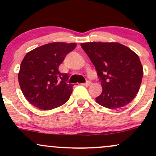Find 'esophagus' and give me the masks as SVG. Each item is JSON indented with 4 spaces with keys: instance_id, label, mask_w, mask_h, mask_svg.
Returning a JSON list of instances; mask_svg holds the SVG:
<instances>
[{
    "instance_id": "esophagus-1",
    "label": "esophagus",
    "mask_w": 156,
    "mask_h": 156,
    "mask_svg": "<svg viewBox=\"0 0 156 156\" xmlns=\"http://www.w3.org/2000/svg\"><path fill=\"white\" fill-rule=\"evenodd\" d=\"M91 84H92V82L89 81V80H87V81L86 82V83H83V86H86V87H89V86H90Z\"/></svg>"
}]
</instances>
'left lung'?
Returning <instances> with one entry per match:
<instances>
[{"label":"left lung","mask_w":156,"mask_h":156,"mask_svg":"<svg viewBox=\"0 0 156 156\" xmlns=\"http://www.w3.org/2000/svg\"><path fill=\"white\" fill-rule=\"evenodd\" d=\"M80 46L95 67L103 87L97 103L114 109L133 101L143 76V67L136 53L117 42H87Z\"/></svg>","instance_id":"obj_1"}]
</instances>
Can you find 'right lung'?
Listing matches in <instances>:
<instances>
[{
    "label": "right lung",
    "mask_w": 156,
    "mask_h": 156,
    "mask_svg": "<svg viewBox=\"0 0 156 156\" xmlns=\"http://www.w3.org/2000/svg\"><path fill=\"white\" fill-rule=\"evenodd\" d=\"M76 43L53 42L28 52L22 61L18 73L23 95L37 108L51 110L69 100L73 84L69 76L58 71V67Z\"/></svg>",
    "instance_id": "right-lung-1"
}]
</instances>
